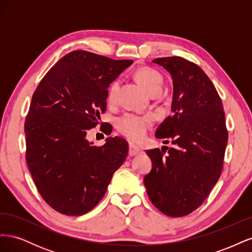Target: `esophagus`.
<instances>
[{
  "mask_svg": "<svg viewBox=\"0 0 252 252\" xmlns=\"http://www.w3.org/2000/svg\"><path fill=\"white\" fill-rule=\"evenodd\" d=\"M140 152H141V150H140L139 147L134 146V145H132V144L129 145V150H128V155H129V156H130V157L138 156V155L140 154Z\"/></svg>",
  "mask_w": 252,
  "mask_h": 252,
  "instance_id": "34e87169",
  "label": "esophagus"
}]
</instances>
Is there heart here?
Wrapping results in <instances>:
<instances>
[{
	"label": "heart",
	"instance_id": "1",
	"mask_svg": "<svg viewBox=\"0 0 252 252\" xmlns=\"http://www.w3.org/2000/svg\"><path fill=\"white\" fill-rule=\"evenodd\" d=\"M135 77L141 86L150 94L154 91H162L163 78L157 70L149 67H142L136 70ZM119 88V81H113L107 91V101L114 102ZM154 123V117L150 114L138 116L134 113H125L117 120L118 130L132 142H139L144 139L148 129Z\"/></svg>",
	"mask_w": 252,
	"mask_h": 252
}]
</instances>
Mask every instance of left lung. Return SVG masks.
<instances>
[{
  "mask_svg": "<svg viewBox=\"0 0 252 252\" xmlns=\"http://www.w3.org/2000/svg\"><path fill=\"white\" fill-rule=\"evenodd\" d=\"M152 62L172 78V116L158 127L156 136L169 139L174 147L167 148V156L166 146L146 151L152 169L144 185L159 211L180 218L199 208L220 177L228 141L225 112L216 87L196 64L181 57Z\"/></svg>",
  "mask_w": 252,
  "mask_h": 252,
  "instance_id": "8db88e82",
  "label": "left lung"
}]
</instances>
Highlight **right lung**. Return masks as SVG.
<instances>
[{"label":"right lung","mask_w":252,"mask_h":252,"mask_svg":"<svg viewBox=\"0 0 252 252\" xmlns=\"http://www.w3.org/2000/svg\"><path fill=\"white\" fill-rule=\"evenodd\" d=\"M131 64L71 51L34 91L24 126L26 161L44 201L60 213L75 217L94 208L127 158L126 140L110 136L96 147L86 134L106 110L109 84Z\"/></svg>","instance_id":"1"}]
</instances>
